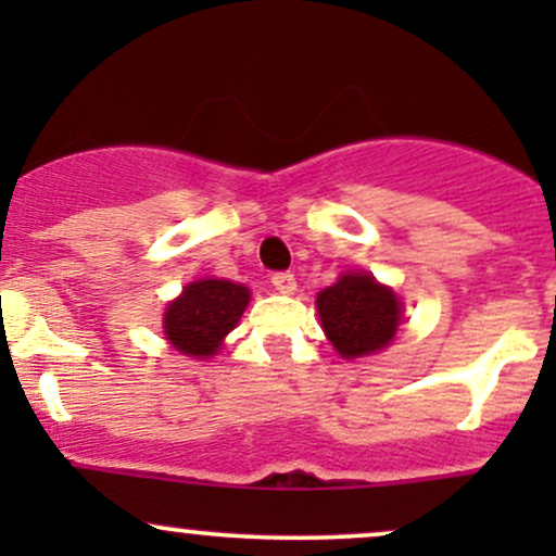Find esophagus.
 Instances as JSON below:
<instances>
[{"instance_id":"34e87169","label":"esophagus","mask_w":556,"mask_h":556,"mask_svg":"<svg viewBox=\"0 0 556 556\" xmlns=\"http://www.w3.org/2000/svg\"><path fill=\"white\" fill-rule=\"evenodd\" d=\"M271 285H274V290L282 292V295H295V290H298L295 274H290V271H277V274H274Z\"/></svg>"}]
</instances>
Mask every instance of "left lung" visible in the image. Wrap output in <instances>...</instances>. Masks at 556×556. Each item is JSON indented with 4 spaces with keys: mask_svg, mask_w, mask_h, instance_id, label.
I'll list each match as a JSON object with an SVG mask.
<instances>
[{
    "mask_svg": "<svg viewBox=\"0 0 556 556\" xmlns=\"http://www.w3.org/2000/svg\"><path fill=\"white\" fill-rule=\"evenodd\" d=\"M324 334L342 358L353 361L384 350L397 334L402 303L392 287L368 271H348L316 295Z\"/></svg>",
    "mask_w": 556,
    "mask_h": 556,
    "instance_id": "left-lung-1",
    "label": "left lung"
}]
</instances>
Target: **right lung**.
Returning <instances> with one entry per match:
<instances>
[{
	"label": "right lung",
	"mask_w": 556,
	"mask_h": 556,
	"mask_svg": "<svg viewBox=\"0 0 556 556\" xmlns=\"http://www.w3.org/2000/svg\"><path fill=\"white\" fill-rule=\"evenodd\" d=\"M251 303V290L229 279H198L164 311V334L188 358H212L225 337L238 327Z\"/></svg>",
	"instance_id": "obj_1"
}]
</instances>
